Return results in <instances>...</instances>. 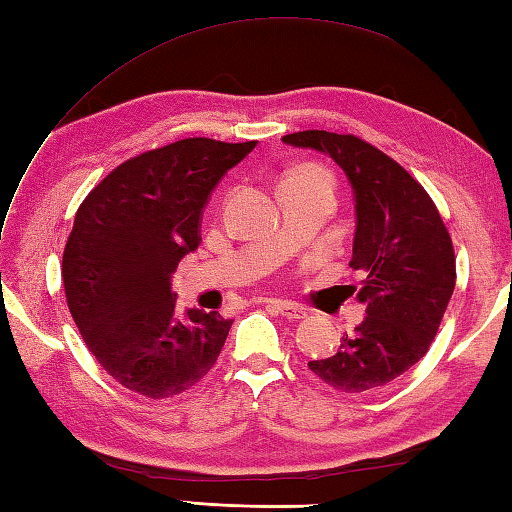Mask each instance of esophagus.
I'll list each match as a JSON object with an SVG mask.
<instances>
[{"instance_id":"1","label":"esophagus","mask_w":512,"mask_h":512,"mask_svg":"<svg viewBox=\"0 0 512 512\" xmlns=\"http://www.w3.org/2000/svg\"><path fill=\"white\" fill-rule=\"evenodd\" d=\"M266 308L279 312L281 317H286L290 321H299V319H306L308 317V310L299 306V303H292V301H281V299H266Z\"/></svg>"}]
</instances>
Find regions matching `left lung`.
Segmentation results:
<instances>
[{
    "mask_svg": "<svg viewBox=\"0 0 512 512\" xmlns=\"http://www.w3.org/2000/svg\"><path fill=\"white\" fill-rule=\"evenodd\" d=\"M317 149L339 165L356 202L354 270L365 275L358 301L367 317L341 347L308 367L347 394L383 387L427 354L455 288V255L447 226L394 158L352 134L323 129L281 138Z\"/></svg>",
    "mask_w": 512,
    "mask_h": 512,
    "instance_id": "left-lung-1",
    "label": "left lung"
}]
</instances>
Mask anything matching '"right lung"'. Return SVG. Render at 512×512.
<instances>
[{"label":"right lung","instance_id":"add662e5","mask_svg":"<svg viewBox=\"0 0 512 512\" xmlns=\"http://www.w3.org/2000/svg\"><path fill=\"white\" fill-rule=\"evenodd\" d=\"M255 145L184 138L145 151L76 211L61 266L70 314L105 372L140 396L182 394L222 352L233 319L195 308L178 319L171 275L202 242L217 182Z\"/></svg>","mask_w":512,"mask_h":512}]
</instances>
